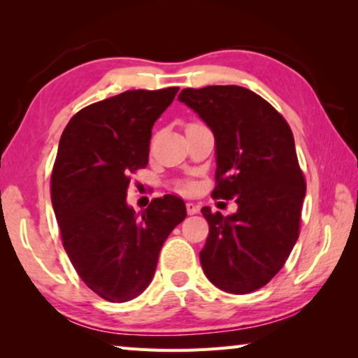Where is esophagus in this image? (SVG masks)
<instances>
[{
    "instance_id": "1",
    "label": "esophagus",
    "mask_w": 358,
    "mask_h": 358,
    "mask_svg": "<svg viewBox=\"0 0 358 358\" xmlns=\"http://www.w3.org/2000/svg\"><path fill=\"white\" fill-rule=\"evenodd\" d=\"M199 205H196V203H192V202H187L186 203V211H187V215H196V213H199Z\"/></svg>"
}]
</instances>
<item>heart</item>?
Returning <instances> with one entry per match:
<instances>
[{"label": "heart", "instance_id": "heart-1", "mask_svg": "<svg viewBox=\"0 0 358 358\" xmlns=\"http://www.w3.org/2000/svg\"><path fill=\"white\" fill-rule=\"evenodd\" d=\"M189 185H183V186H181V189H189Z\"/></svg>", "mask_w": 358, "mask_h": 358}]
</instances>
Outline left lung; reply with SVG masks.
Segmentation results:
<instances>
[{"label": "left lung", "mask_w": 358, "mask_h": 358, "mask_svg": "<svg viewBox=\"0 0 358 358\" xmlns=\"http://www.w3.org/2000/svg\"><path fill=\"white\" fill-rule=\"evenodd\" d=\"M178 99L215 136L213 197L238 205L229 216L202 208L210 226L203 273L226 292H254L282 268L299 238L306 185L292 131L268 102L237 85L185 88Z\"/></svg>", "instance_id": "obj_1"}]
</instances>
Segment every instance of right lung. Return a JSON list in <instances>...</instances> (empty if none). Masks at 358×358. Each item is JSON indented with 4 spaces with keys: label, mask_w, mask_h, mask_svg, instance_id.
<instances>
[{
    "label": "right lung",
    "mask_w": 358,
    "mask_h": 358,
    "mask_svg": "<svg viewBox=\"0 0 358 358\" xmlns=\"http://www.w3.org/2000/svg\"><path fill=\"white\" fill-rule=\"evenodd\" d=\"M177 87L132 90L82 108L59 138L52 205L64 251L82 281L102 299L123 303L150 286L169 234L186 217L167 194L138 216L126 202L131 172L148 164L151 129Z\"/></svg>",
    "instance_id": "1"
}]
</instances>
